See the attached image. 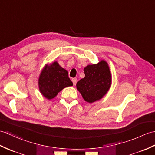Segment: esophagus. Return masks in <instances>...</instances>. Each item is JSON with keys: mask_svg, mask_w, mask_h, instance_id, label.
<instances>
[{"mask_svg": "<svg viewBox=\"0 0 155 155\" xmlns=\"http://www.w3.org/2000/svg\"><path fill=\"white\" fill-rule=\"evenodd\" d=\"M72 82H73V84L75 85V84H76V83H77V79L76 78H74L72 79Z\"/></svg>", "mask_w": 155, "mask_h": 155, "instance_id": "obj_1", "label": "esophagus"}]
</instances>
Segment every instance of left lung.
<instances>
[{"instance_id":"left-lung-1","label":"left lung","mask_w":155,"mask_h":155,"mask_svg":"<svg viewBox=\"0 0 155 155\" xmlns=\"http://www.w3.org/2000/svg\"><path fill=\"white\" fill-rule=\"evenodd\" d=\"M84 78L77 83V88L82 98L88 103L102 99L108 92L111 84V74L108 64L101 60L97 64L84 68Z\"/></svg>"}]
</instances>
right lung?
<instances>
[{
    "label": "right lung",
    "mask_w": 155,
    "mask_h": 155,
    "mask_svg": "<svg viewBox=\"0 0 155 155\" xmlns=\"http://www.w3.org/2000/svg\"><path fill=\"white\" fill-rule=\"evenodd\" d=\"M73 85L67 71L61 67L57 61L46 64L38 79L39 91L48 100L55 98L63 88Z\"/></svg>",
    "instance_id": "right-lung-1"
}]
</instances>
